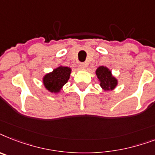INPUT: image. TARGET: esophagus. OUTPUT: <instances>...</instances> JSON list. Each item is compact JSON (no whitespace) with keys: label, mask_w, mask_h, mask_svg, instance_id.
<instances>
[{"label":"esophagus","mask_w":155,"mask_h":155,"mask_svg":"<svg viewBox=\"0 0 155 155\" xmlns=\"http://www.w3.org/2000/svg\"><path fill=\"white\" fill-rule=\"evenodd\" d=\"M80 68H81V70H85V68L87 67V63L86 62H81L80 63V65H79Z\"/></svg>","instance_id":"obj_1"}]
</instances>
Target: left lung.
<instances>
[{
    "label": "left lung",
    "instance_id": "obj_1",
    "mask_svg": "<svg viewBox=\"0 0 155 155\" xmlns=\"http://www.w3.org/2000/svg\"><path fill=\"white\" fill-rule=\"evenodd\" d=\"M95 74L97 75V81L100 82V86L104 91L114 90L118 84L117 80L114 76H113L112 71L108 67L101 65L97 68Z\"/></svg>",
    "mask_w": 155,
    "mask_h": 155
}]
</instances>
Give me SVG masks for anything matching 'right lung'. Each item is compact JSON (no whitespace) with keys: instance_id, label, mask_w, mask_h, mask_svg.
Instances as JSON below:
<instances>
[{"instance_id":"1","label":"right lung","mask_w":155,"mask_h":155,"mask_svg":"<svg viewBox=\"0 0 155 155\" xmlns=\"http://www.w3.org/2000/svg\"><path fill=\"white\" fill-rule=\"evenodd\" d=\"M71 71V68L60 65L53 71L45 74L42 78V83L45 90L52 94H59L70 79Z\"/></svg>"}]
</instances>
